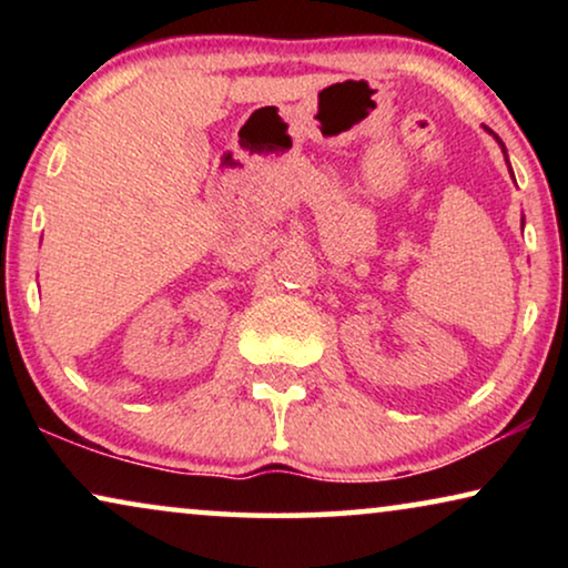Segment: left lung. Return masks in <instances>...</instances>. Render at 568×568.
Here are the masks:
<instances>
[{
  "mask_svg": "<svg viewBox=\"0 0 568 568\" xmlns=\"http://www.w3.org/2000/svg\"><path fill=\"white\" fill-rule=\"evenodd\" d=\"M501 150H504V144H501ZM504 154H507V150H504Z\"/></svg>",
  "mask_w": 568,
  "mask_h": 568,
  "instance_id": "1",
  "label": "left lung"
}]
</instances>
